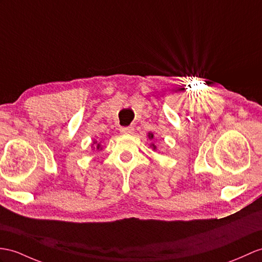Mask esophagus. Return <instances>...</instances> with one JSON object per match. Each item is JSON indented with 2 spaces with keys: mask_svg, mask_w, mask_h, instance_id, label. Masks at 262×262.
Instances as JSON below:
<instances>
[{
  "mask_svg": "<svg viewBox=\"0 0 262 262\" xmlns=\"http://www.w3.org/2000/svg\"><path fill=\"white\" fill-rule=\"evenodd\" d=\"M120 131L122 133H125V135H127V133H132L133 131H135V127H133L132 125H129V126H122L120 129Z\"/></svg>",
  "mask_w": 262,
  "mask_h": 262,
  "instance_id": "esophagus-1",
  "label": "esophagus"
}]
</instances>
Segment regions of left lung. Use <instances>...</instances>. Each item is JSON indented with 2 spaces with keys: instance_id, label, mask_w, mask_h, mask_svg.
<instances>
[{
  "instance_id": "obj_1",
  "label": "left lung",
  "mask_w": 262,
  "mask_h": 262,
  "mask_svg": "<svg viewBox=\"0 0 262 262\" xmlns=\"http://www.w3.org/2000/svg\"><path fill=\"white\" fill-rule=\"evenodd\" d=\"M149 138H151V139H152V138H153V135H149ZM152 145H153V144H152ZM153 148L156 149V145H153Z\"/></svg>"
}]
</instances>
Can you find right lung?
Instances as JSON below:
<instances>
[{"instance_id":"obj_1","label":"right lung","mask_w":262,"mask_h":262,"mask_svg":"<svg viewBox=\"0 0 262 262\" xmlns=\"http://www.w3.org/2000/svg\"><path fill=\"white\" fill-rule=\"evenodd\" d=\"M94 143H95V142H94ZM99 148H100V144H98V149H99Z\"/></svg>"}]
</instances>
